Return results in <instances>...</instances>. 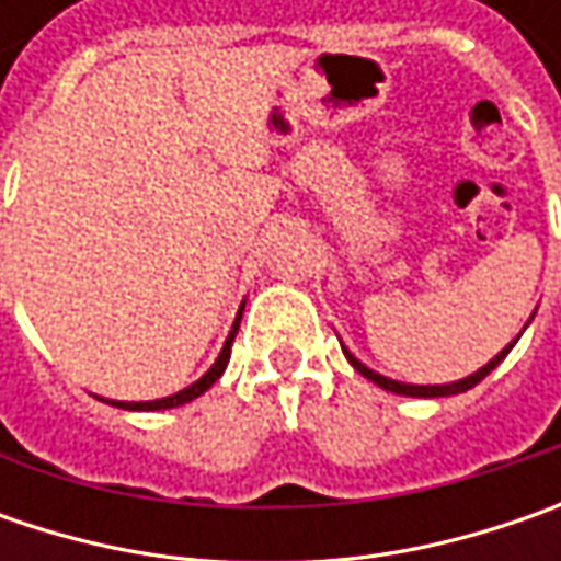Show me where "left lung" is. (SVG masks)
<instances>
[{"label": "left lung", "instance_id": "obj_1", "mask_svg": "<svg viewBox=\"0 0 561 561\" xmlns=\"http://www.w3.org/2000/svg\"><path fill=\"white\" fill-rule=\"evenodd\" d=\"M530 318H534V314H530ZM525 328H528V324H525ZM518 336H522V334H518ZM518 336H515V340L508 343L503 353H496V356L490 358L484 368H478L474 375L462 377V380H453V383H427V387H421V383H402V380H393V377L377 375V371H371L368 365H362V362H358V358L353 356V353H350V350H346L343 343H340V346H343V356L350 358V365L356 368L358 375L368 377V380H375L380 390H390V393H399V397L434 399V397H456V393H465V390H471L474 383H481V380H484V377L490 375V371H493V368H496V365H500V362H503V358L508 356V350H512V346L518 343Z\"/></svg>", "mask_w": 561, "mask_h": 561}]
</instances>
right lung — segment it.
Returning <instances> with one entry per match:
<instances>
[{"label":"right lung","instance_id":"right-lung-1","mask_svg":"<svg viewBox=\"0 0 561 561\" xmlns=\"http://www.w3.org/2000/svg\"><path fill=\"white\" fill-rule=\"evenodd\" d=\"M247 306V302H243ZM243 306H240V312H237V321H233V328H230V334H227L225 346H221V353L215 358V365L205 371L196 383H190L184 390H178V393H171V397L164 399H152V402H118V399H102V402H112V405H118V409H130V412H159V409H174V405H184L190 399L203 397L205 390L218 380V377L225 375L227 362H230V343H233V336L240 331V318H243Z\"/></svg>","mask_w":561,"mask_h":561}]
</instances>
